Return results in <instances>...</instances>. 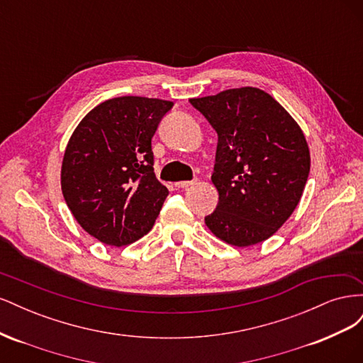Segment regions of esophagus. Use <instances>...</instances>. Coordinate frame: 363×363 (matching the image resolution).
Listing matches in <instances>:
<instances>
[{"label":"esophagus","instance_id":"34e87169","mask_svg":"<svg viewBox=\"0 0 363 363\" xmlns=\"http://www.w3.org/2000/svg\"><path fill=\"white\" fill-rule=\"evenodd\" d=\"M194 184H196V182L195 180H191V182H188V180H183V182H175V188H189V186H194Z\"/></svg>","mask_w":363,"mask_h":363}]
</instances>
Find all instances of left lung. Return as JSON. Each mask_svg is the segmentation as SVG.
I'll return each instance as SVG.
<instances>
[{"mask_svg": "<svg viewBox=\"0 0 363 363\" xmlns=\"http://www.w3.org/2000/svg\"><path fill=\"white\" fill-rule=\"evenodd\" d=\"M218 133L212 183L219 194L208 230L239 248L271 238L298 206L311 171L303 130L257 87L191 98Z\"/></svg>", "mask_w": 363, "mask_h": 363, "instance_id": "8db88e82", "label": "left lung"}]
</instances>
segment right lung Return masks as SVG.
I'll return each mask as SVG.
<instances>
[{"label":"right lung","instance_id":"1","mask_svg":"<svg viewBox=\"0 0 363 363\" xmlns=\"http://www.w3.org/2000/svg\"><path fill=\"white\" fill-rule=\"evenodd\" d=\"M172 106L159 98H112L71 135L62 194L77 223L100 242L128 245L155 225L169 192L156 179L151 139Z\"/></svg>","mask_w":363,"mask_h":363}]
</instances>
